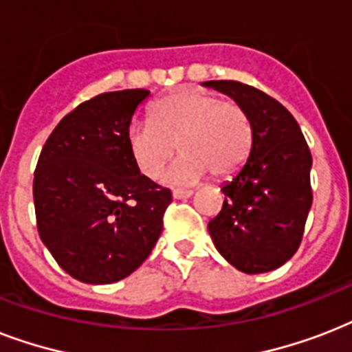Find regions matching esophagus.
I'll list each match as a JSON object with an SVG mask.
<instances>
[{
	"instance_id": "obj_1",
	"label": "esophagus",
	"mask_w": 352,
	"mask_h": 352,
	"mask_svg": "<svg viewBox=\"0 0 352 352\" xmlns=\"http://www.w3.org/2000/svg\"><path fill=\"white\" fill-rule=\"evenodd\" d=\"M192 190H182V188H175L173 190V197L175 199H188L192 197Z\"/></svg>"
}]
</instances>
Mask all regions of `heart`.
<instances>
[{"instance_id":"obj_1","label":"heart","mask_w":352,"mask_h":352,"mask_svg":"<svg viewBox=\"0 0 352 352\" xmlns=\"http://www.w3.org/2000/svg\"><path fill=\"white\" fill-rule=\"evenodd\" d=\"M127 148L140 173L159 175L166 160L182 151L162 173L170 184H192L208 171L228 177L245 164L252 149V122L237 102L197 89L160 98L151 118L133 120Z\"/></svg>"}]
</instances>
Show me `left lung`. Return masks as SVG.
<instances>
[{
  "label": "left lung",
  "mask_w": 352,
  "mask_h": 352,
  "mask_svg": "<svg viewBox=\"0 0 352 352\" xmlns=\"http://www.w3.org/2000/svg\"><path fill=\"white\" fill-rule=\"evenodd\" d=\"M203 85L234 98L252 122L248 160L221 188L225 203L208 232L221 256L241 272L276 270L303 239L312 204L311 149L296 118L267 93L235 80Z\"/></svg>",
  "instance_id": "obj_1"
}]
</instances>
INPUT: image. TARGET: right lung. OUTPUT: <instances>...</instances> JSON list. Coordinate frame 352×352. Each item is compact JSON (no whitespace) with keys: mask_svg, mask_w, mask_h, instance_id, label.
Here are the masks:
<instances>
[{"mask_svg":"<svg viewBox=\"0 0 352 352\" xmlns=\"http://www.w3.org/2000/svg\"><path fill=\"white\" fill-rule=\"evenodd\" d=\"M149 91L102 93L49 135L36 164V225L60 267L106 285L135 272L162 232L171 192L140 173L127 148L133 113Z\"/></svg>","mask_w":352,"mask_h":352,"instance_id":"right-lung-1","label":"right lung"}]
</instances>
